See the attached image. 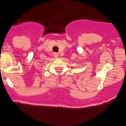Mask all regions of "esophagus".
<instances>
[{
  "label": "esophagus",
  "mask_w": 126,
  "mask_h": 126,
  "mask_svg": "<svg viewBox=\"0 0 126 126\" xmlns=\"http://www.w3.org/2000/svg\"><path fill=\"white\" fill-rule=\"evenodd\" d=\"M53 56L55 58H58V54L57 53H53Z\"/></svg>",
  "instance_id": "esophagus-1"
}]
</instances>
